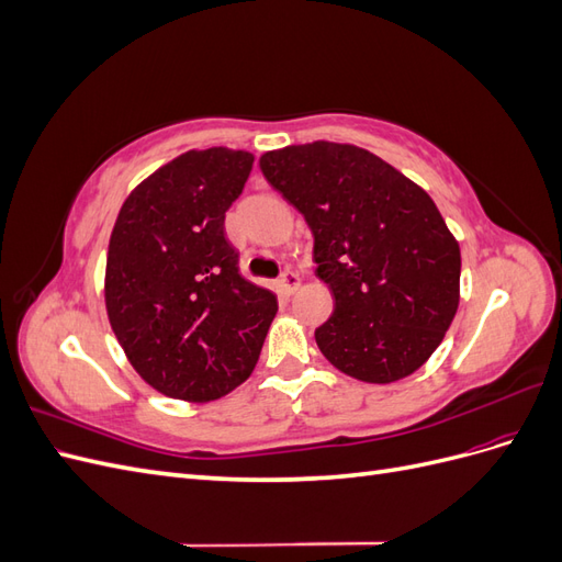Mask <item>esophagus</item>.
Instances as JSON below:
<instances>
[{"label": "esophagus", "instance_id": "esophagus-1", "mask_svg": "<svg viewBox=\"0 0 562 562\" xmlns=\"http://www.w3.org/2000/svg\"><path fill=\"white\" fill-rule=\"evenodd\" d=\"M300 283H302V279H300L297 271H293V269H285L283 277L279 279V288H281V293H285V295H293L300 288Z\"/></svg>", "mask_w": 562, "mask_h": 562}]
</instances>
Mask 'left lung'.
Listing matches in <instances>:
<instances>
[{
    "label": "left lung",
    "instance_id": "1",
    "mask_svg": "<svg viewBox=\"0 0 562 562\" xmlns=\"http://www.w3.org/2000/svg\"><path fill=\"white\" fill-rule=\"evenodd\" d=\"M260 168L307 220L316 277L335 297L314 333L321 353L370 384L413 375L459 304L462 255L434 199L356 145H288Z\"/></svg>",
    "mask_w": 562,
    "mask_h": 562
}]
</instances>
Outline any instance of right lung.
Segmentation results:
<instances>
[{"label":"right lung","mask_w":562,"mask_h":562,"mask_svg":"<svg viewBox=\"0 0 562 562\" xmlns=\"http://www.w3.org/2000/svg\"><path fill=\"white\" fill-rule=\"evenodd\" d=\"M244 149H190L143 180L110 236L105 307L135 372L159 394L215 401L250 378L277 295L239 274L225 213L250 176Z\"/></svg>","instance_id":"add662e5"}]
</instances>
